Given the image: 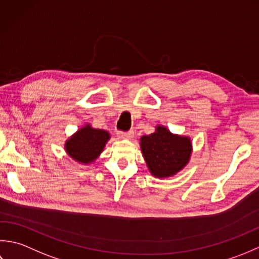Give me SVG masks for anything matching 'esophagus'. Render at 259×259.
Here are the masks:
<instances>
[{
    "instance_id": "obj_1",
    "label": "esophagus",
    "mask_w": 259,
    "mask_h": 259,
    "mask_svg": "<svg viewBox=\"0 0 259 259\" xmlns=\"http://www.w3.org/2000/svg\"><path fill=\"white\" fill-rule=\"evenodd\" d=\"M118 136L120 137V139H133L134 137V132L133 131H128V132H123V131H119L118 132Z\"/></svg>"
}]
</instances>
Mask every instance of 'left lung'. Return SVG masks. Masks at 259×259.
<instances>
[{
    "mask_svg": "<svg viewBox=\"0 0 259 259\" xmlns=\"http://www.w3.org/2000/svg\"><path fill=\"white\" fill-rule=\"evenodd\" d=\"M141 147L151 173L157 178L181 171L191 155L190 139L173 135L163 126L156 127L155 133L142 136Z\"/></svg>",
    "mask_w": 259,
    "mask_h": 259,
    "instance_id": "left-lung-1",
    "label": "left lung"
}]
</instances>
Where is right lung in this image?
<instances>
[{"label": "right lung", "instance_id": "right-lung-1", "mask_svg": "<svg viewBox=\"0 0 259 259\" xmlns=\"http://www.w3.org/2000/svg\"><path fill=\"white\" fill-rule=\"evenodd\" d=\"M108 139L106 131L95 130L87 125L66 142V151L73 160L87 164L97 159Z\"/></svg>", "mask_w": 259, "mask_h": 259}]
</instances>
